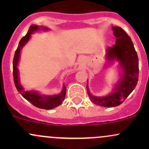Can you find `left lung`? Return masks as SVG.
<instances>
[{"label": "left lung", "mask_w": 149, "mask_h": 149, "mask_svg": "<svg viewBox=\"0 0 149 149\" xmlns=\"http://www.w3.org/2000/svg\"><path fill=\"white\" fill-rule=\"evenodd\" d=\"M116 38V44L107 49L109 60L117 59L123 69V75L113 93L107 97L92 96L88 86L87 91L90 100L97 105L114 107L120 105L133 91L139 79V59L130 37L122 28L113 27Z\"/></svg>", "instance_id": "obj_1"}]
</instances>
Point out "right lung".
<instances>
[{
	"label": "right lung",
	"mask_w": 149,
	"mask_h": 149,
	"mask_svg": "<svg viewBox=\"0 0 149 149\" xmlns=\"http://www.w3.org/2000/svg\"><path fill=\"white\" fill-rule=\"evenodd\" d=\"M40 28H42L43 30H47V28L45 27H39L37 25H31L30 26L29 30L27 32L26 35L24 36L20 40L19 46L15 51L14 59H13V78H14L15 85L16 87L17 91L19 92L22 95L24 98L31 103L33 106L36 107L39 109H52L54 108L58 107L62 103V102L65 99V95H66V88L65 85L63 88L61 93L58 95H54V96L51 97H44L41 96L37 93L36 92H27L24 90L22 85H20L19 81V72L17 69V64L19 59L20 51L23 46L28 42L31 37V34L33 31H36L37 30L40 29Z\"/></svg>",
	"instance_id": "1"
}]
</instances>
